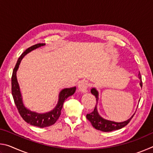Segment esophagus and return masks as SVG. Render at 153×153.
<instances>
[{"label":"esophagus","mask_w":153,"mask_h":153,"mask_svg":"<svg viewBox=\"0 0 153 153\" xmlns=\"http://www.w3.org/2000/svg\"><path fill=\"white\" fill-rule=\"evenodd\" d=\"M89 86L90 84L87 81H82L78 85V89L81 92L85 93L87 92V89Z\"/></svg>","instance_id":"34e87169"}]
</instances>
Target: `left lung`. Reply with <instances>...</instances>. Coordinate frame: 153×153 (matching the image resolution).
I'll return each mask as SVG.
<instances>
[{
    "label": "left lung",
    "mask_w": 153,
    "mask_h": 153,
    "mask_svg": "<svg viewBox=\"0 0 153 153\" xmlns=\"http://www.w3.org/2000/svg\"><path fill=\"white\" fill-rule=\"evenodd\" d=\"M139 79L140 80V86H142V77L141 74L139 72L138 74ZM91 93L92 94L95 96L96 100H97V104L95 105L94 111L91 112L90 113H88L86 115V118L91 123L92 126L94 127L95 129H98V130L102 131H105V132H107V131H112L114 130H117V129H120L121 128H123L126 126L128 125L129 123V121H131V119L134 117V114L131 116V117L127 121H123V122H115V121H109L107 120H105V119L102 118L100 117L99 114L98 113L97 111V104H98V92L97 90V89L93 88L91 89Z\"/></svg>",
    "instance_id": "8db88e82"
}]
</instances>
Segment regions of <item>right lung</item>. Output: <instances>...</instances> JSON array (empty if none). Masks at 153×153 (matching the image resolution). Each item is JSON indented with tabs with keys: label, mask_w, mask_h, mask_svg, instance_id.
<instances>
[{
	"label": "right lung",
	"mask_w": 153,
	"mask_h": 153,
	"mask_svg": "<svg viewBox=\"0 0 153 153\" xmlns=\"http://www.w3.org/2000/svg\"><path fill=\"white\" fill-rule=\"evenodd\" d=\"M45 45V44L44 43H39L27 48L18 59L17 63L14 67L13 71L11 77L12 95L13 97L15 104L16 105L20 115L27 123L33 126L39 127V128H46V127L51 126L53 125L57 121L61 115V111L62 108H63L65 100L69 97L73 95L76 90V87L62 90L61 92L59 93L57 105L54 108V109L50 111V112L46 113H38L33 112V111H31L30 110L27 109L26 107H25V106L23 104L22 97V94H21L19 84H18L17 79V71L19 68L21 61L25 55H27V53H29L30 52L34 50V49Z\"/></svg>",
	"instance_id": "obj_1"
}]
</instances>
